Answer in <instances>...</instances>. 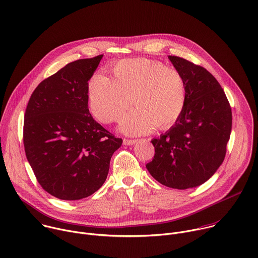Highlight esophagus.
I'll use <instances>...</instances> for the list:
<instances>
[{
	"instance_id": "1",
	"label": "esophagus",
	"mask_w": 258,
	"mask_h": 258,
	"mask_svg": "<svg viewBox=\"0 0 258 258\" xmlns=\"http://www.w3.org/2000/svg\"><path fill=\"white\" fill-rule=\"evenodd\" d=\"M136 141H137L136 139H126V138H124L123 143H124L125 145H132V144H134Z\"/></svg>"
}]
</instances>
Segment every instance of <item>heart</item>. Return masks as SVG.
<instances>
[{"label": "heart", "mask_w": 258, "mask_h": 258, "mask_svg": "<svg viewBox=\"0 0 258 258\" xmlns=\"http://www.w3.org/2000/svg\"><path fill=\"white\" fill-rule=\"evenodd\" d=\"M113 78L95 74L88 85L92 115L101 123L118 121L133 104L137 107L121 123L127 134H145L167 129L182 115L186 105V82L182 74L162 63L144 58L118 62Z\"/></svg>", "instance_id": "obj_1"}]
</instances>
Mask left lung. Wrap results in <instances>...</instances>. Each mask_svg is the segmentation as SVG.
<instances>
[{"instance_id": "left-lung-1", "label": "left lung", "mask_w": 258, "mask_h": 258, "mask_svg": "<svg viewBox=\"0 0 258 258\" xmlns=\"http://www.w3.org/2000/svg\"><path fill=\"white\" fill-rule=\"evenodd\" d=\"M169 59L185 79L186 105L175 125L151 140L154 157L146 169L167 187L187 189L207 182L224 162L232 110L207 69L177 56Z\"/></svg>"}]
</instances>
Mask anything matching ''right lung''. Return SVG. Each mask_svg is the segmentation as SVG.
<instances>
[{
  "instance_id": "right-lung-1",
  "label": "right lung",
  "mask_w": 258,
  "mask_h": 258,
  "mask_svg": "<svg viewBox=\"0 0 258 258\" xmlns=\"http://www.w3.org/2000/svg\"><path fill=\"white\" fill-rule=\"evenodd\" d=\"M102 56L71 62L42 80L26 107L27 161L43 190L59 199L78 200L97 191L123 142L88 110V80Z\"/></svg>"
}]
</instances>
